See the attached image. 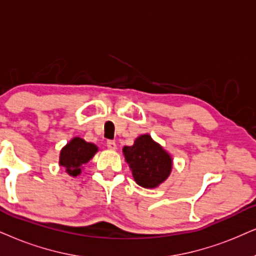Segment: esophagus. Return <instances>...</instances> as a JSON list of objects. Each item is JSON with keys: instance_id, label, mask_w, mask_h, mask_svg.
I'll list each match as a JSON object with an SVG mask.
<instances>
[{"instance_id": "obj_1", "label": "esophagus", "mask_w": 256, "mask_h": 256, "mask_svg": "<svg viewBox=\"0 0 256 256\" xmlns=\"http://www.w3.org/2000/svg\"><path fill=\"white\" fill-rule=\"evenodd\" d=\"M108 148H110V150H116L117 148V144H116L114 140H108Z\"/></svg>"}]
</instances>
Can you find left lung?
Instances as JSON below:
<instances>
[{"instance_id": "1", "label": "left lung", "mask_w": 256, "mask_h": 256, "mask_svg": "<svg viewBox=\"0 0 256 256\" xmlns=\"http://www.w3.org/2000/svg\"><path fill=\"white\" fill-rule=\"evenodd\" d=\"M122 154L136 183L145 189L160 186L172 170L171 154L148 134L136 138L131 146L122 148Z\"/></svg>"}]
</instances>
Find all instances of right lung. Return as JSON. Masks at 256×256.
Listing matches in <instances>:
<instances>
[{"mask_svg":"<svg viewBox=\"0 0 256 256\" xmlns=\"http://www.w3.org/2000/svg\"><path fill=\"white\" fill-rule=\"evenodd\" d=\"M98 152V146L88 143L85 139L74 137L61 148L59 157V166L64 168L70 176L76 177L82 174L86 163L92 160Z\"/></svg>","mask_w":256,"mask_h":256,"instance_id":"1","label":"right lung"}]
</instances>
